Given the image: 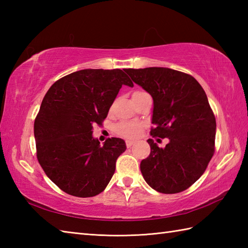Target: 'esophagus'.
Segmentation results:
<instances>
[{"label":"esophagus","instance_id":"obj_1","mask_svg":"<svg viewBox=\"0 0 248 248\" xmlns=\"http://www.w3.org/2000/svg\"><path fill=\"white\" fill-rule=\"evenodd\" d=\"M133 144H134L133 140H125V145H127L128 148H130V147L132 146Z\"/></svg>","mask_w":248,"mask_h":248}]
</instances>
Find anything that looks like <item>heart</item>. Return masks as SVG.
Masks as SVG:
<instances>
[{"mask_svg": "<svg viewBox=\"0 0 248 248\" xmlns=\"http://www.w3.org/2000/svg\"><path fill=\"white\" fill-rule=\"evenodd\" d=\"M140 93V92H136L133 94ZM141 130V124L138 123H133V121H123L119 124L116 125L115 131L116 133L124 138H135L138 136Z\"/></svg>", "mask_w": 248, "mask_h": 248, "instance_id": "b5f03b06", "label": "heart"}]
</instances>
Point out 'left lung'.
I'll use <instances>...</instances> for the list:
<instances>
[{"label": "left lung", "instance_id": "obj_1", "mask_svg": "<svg viewBox=\"0 0 248 248\" xmlns=\"http://www.w3.org/2000/svg\"><path fill=\"white\" fill-rule=\"evenodd\" d=\"M154 99L150 134L170 140L160 148L149 139L150 155L140 162L145 181L155 191L176 194L196 182L215 150V121L207 94L195 78L164 67L125 69Z\"/></svg>", "mask_w": 248, "mask_h": 248}]
</instances>
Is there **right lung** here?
I'll list each match as a JSON object with an SVG mask.
<instances>
[{
	"instance_id": "add662e5",
	"label": "right lung",
	"mask_w": 248,
	"mask_h": 248,
	"mask_svg": "<svg viewBox=\"0 0 248 248\" xmlns=\"http://www.w3.org/2000/svg\"><path fill=\"white\" fill-rule=\"evenodd\" d=\"M123 85L133 86L120 69H84L60 78L41 102L34 123L37 159L62 191L77 197L103 192L116 161L127 149L124 140L101 146L93 124H101Z\"/></svg>"
}]
</instances>
